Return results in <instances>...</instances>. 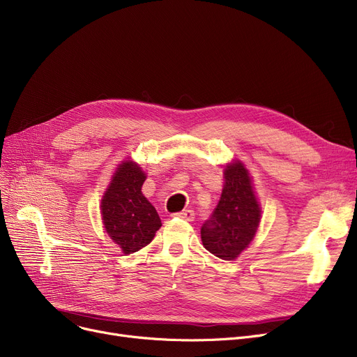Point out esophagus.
Wrapping results in <instances>:
<instances>
[{
    "mask_svg": "<svg viewBox=\"0 0 357 357\" xmlns=\"http://www.w3.org/2000/svg\"><path fill=\"white\" fill-rule=\"evenodd\" d=\"M176 215H178L179 218H183V220H186V221H192V220L195 218V213H194L192 210H183V211L178 213Z\"/></svg>",
    "mask_w": 357,
    "mask_h": 357,
    "instance_id": "34e87169",
    "label": "esophagus"
}]
</instances>
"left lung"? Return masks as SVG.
<instances>
[{"instance_id":"obj_1","label":"left lung","mask_w":357,"mask_h":357,"mask_svg":"<svg viewBox=\"0 0 357 357\" xmlns=\"http://www.w3.org/2000/svg\"><path fill=\"white\" fill-rule=\"evenodd\" d=\"M224 179L221 198L211 217L202 224L201 238L210 253L222 260H233L255 237L260 208L249 174L240 162L224 169Z\"/></svg>"}]
</instances>
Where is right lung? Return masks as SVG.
<instances>
[{
    "mask_svg": "<svg viewBox=\"0 0 357 357\" xmlns=\"http://www.w3.org/2000/svg\"><path fill=\"white\" fill-rule=\"evenodd\" d=\"M144 179L137 165L123 163L101 202L105 231L126 255L147 246L162 226L158 211L142 194Z\"/></svg>",
    "mask_w": 357,
    "mask_h": 357,
    "instance_id": "1",
    "label": "right lung"
}]
</instances>
